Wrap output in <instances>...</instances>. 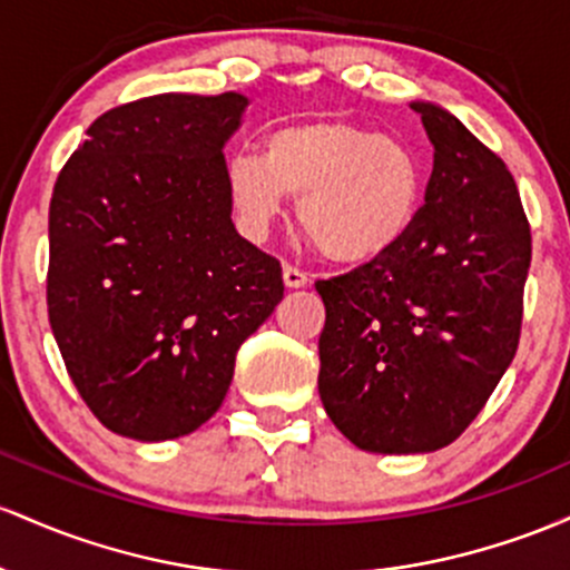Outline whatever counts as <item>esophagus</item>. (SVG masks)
<instances>
[{"mask_svg":"<svg viewBox=\"0 0 570 570\" xmlns=\"http://www.w3.org/2000/svg\"><path fill=\"white\" fill-rule=\"evenodd\" d=\"M283 283H285V287H291V291H296V287H304L306 283H309V277H306L302 268L283 266Z\"/></svg>","mask_w":570,"mask_h":570,"instance_id":"obj_1","label":"esophagus"}]
</instances>
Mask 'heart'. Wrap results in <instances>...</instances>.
<instances>
[{"instance_id": "obj_1", "label": "heart", "mask_w": 570, "mask_h": 570, "mask_svg": "<svg viewBox=\"0 0 570 570\" xmlns=\"http://www.w3.org/2000/svg\"><path fill=\"white\" fill-rule=\"evenodd\" d=\"M223 175L247 239L264 242L287 196H298V226L338 264H366L393 250L425 194L423 161L404 139L342 118L272 129L264 153H232Z\"/></svg>"}]
</instances>
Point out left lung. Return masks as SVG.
<instances>
[{
    "instance_id": "left-lung-1",
    "label": "left lung",
    "mask_w": 570,
    "mask_h": 570,
    "mask_svg": "<svg viewBox=\"0 0 570 570\" xmlns=\"http://www.w3.org/2000/svg\"><path fill=\"white\" fill-rule=\"evenodd\" d=\"M425 207L393 250L320 279V401L355 446L417 455L452 444L520 344L530 226L507 164L433 101Z\"/></svg>"
}]
</instances>
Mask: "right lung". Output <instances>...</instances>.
<instances>
[{"instance_id":"obj_1","label":"right lung","mask_w":570,"mask_h":570,"mask_svg":"<svg viewBox=\"0 0 570 570\" xmlns=\"http://www.w3.org/2000/svg\"><path fill=\"white\" fill-rule=\"evenodd\" d=\"M247 96L158 94L88 126L56 180L48 315L99 423L180 439L220 409L283 268L236 234L223 145Z\"/></svg>"}]
</instances>
